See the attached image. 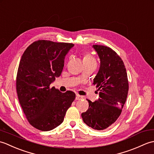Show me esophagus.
Segmentation results:
<instances>
[{"instance_id":"1","label":"esophagus","mask_w":154,"mask_h":154,"mask_svg":"<svg viewBox=\"0 0 154 154\" xmlns=\"http://www.w3.org/2000/svg\"><path fill=\"white\" fill-rule=\"evenodd\" d=\"M83 99V97L82 96H81V95H79V94H76V97H75V99L76 100H81V99Z\"/></svg>"}]
</instances>
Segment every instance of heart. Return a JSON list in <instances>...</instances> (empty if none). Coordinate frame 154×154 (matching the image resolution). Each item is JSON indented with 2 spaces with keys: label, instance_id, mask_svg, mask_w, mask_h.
<instances>
[{
  "label": "heart",
  "instance_id": "heart-1",
  "mask_svg": "<svg viewBox=\"0 0 154 154\" xmlns=\"http://www.w3.org/2000/svg\"><path fill=\"white\" fill-rule=\"evenodd\" d=\"M83 64L85 65L93 63V62H96V61L92 55H91L89 53H85L83 57Z\"/></svg>",
  "mask_w": 154,
  "mask_h": 154
}]
</instances>
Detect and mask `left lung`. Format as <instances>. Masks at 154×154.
<instances>
[{
	"mask_svg": "<svg viewBox=\"0 0 154 154\" xmlns=\"http://www.w3.org/2000/svg\"><path fill=\"white\" fill-rule=\"evenodd\" d=\"M93 47L100 61L93 80L99 98L94 102L87 99L89 109L81 116L87 126L103 130L115 122L122 112L128 92V81L124 62L115 51L104 45Z\"/></svg>",
	"mask_w": 154,
	"mask_h": 154,
	"instance_id": "obj_1",
	"label": "left lung"
}]
</instances>
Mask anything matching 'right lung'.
Instances as JSON below:
<instances>
[{
  "label": "right lung",
  "instance_id": "obj_1",
  "mask_svg": "<svg viewBox=\"0 0 154 154\" xmlns=\"http://www.w3.org/2000/svg\"><path fill=\"white\" fill-rule=\"evenodd\" d=\"M74 44L38 40L26 48L20 61L16 91L29 123L42 131H50L63 122L75 99L73 91L61 93L50 85L60 77L64 59Z\"/></svg>",
  "mask_w": 154,
  "mask_h": 154
}]
</instances>
